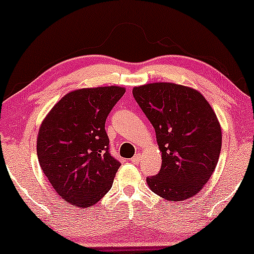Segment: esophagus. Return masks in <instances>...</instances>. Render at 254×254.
Instances as JSON below:
<instances>
[{
  "label": "esophagus",
  "instance_id": "obj_1",
  "mask_svg": "<svg viewBox=\"0 0 254 254\" xmlns=\"http://www.w3.org/2000/svg\"><path fill=\"white\" fill-rule=\"evenodd\" d=\"M140 160H142V157H140V155H136V156H133L132 158H131V162H132L133 164H138Z\"/></svg>",
  "mask_w": 254,
  "mask_h": 254
}]
</instances>
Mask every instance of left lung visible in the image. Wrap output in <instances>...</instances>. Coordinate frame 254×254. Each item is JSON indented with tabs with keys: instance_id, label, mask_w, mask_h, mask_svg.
<instances>
[{
	"instance_id": "1",
	"label": "left lung",
	"mask_w": 254,
	"mask_h": 254,
	"mask_svg": "<svg viewBox=\"0 0 254 254\" xmlns=\"http://www.w3.org/2000/svg\"><path fill=\"white\" fill-rule=\"evenodd\" d=\"M132 94L156 132L162 152L157 175L149 188L168 201L196 195L214 173L221 151V127L206 98L174 82H151Z\"/></svg>"
}]
</instances>
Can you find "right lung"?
<instances>
[{
	"label": "right lung",
	"mask_w": 254,
	"mask_h": 254,
	"mask_svg": "<svg viewBox=\"0 0 254 254\" xmlns=\"http://www.w3.org/2000/svg\"><path fill=\"white\" fill-rule=\"evenodd\" d=\"M124 93L121 86L71 91L40 125V167L65 202L85 208L111 189L121 163L109 152L105 122Z\"/></svg>",
	"instance_id": "1"
}]
</instances>
